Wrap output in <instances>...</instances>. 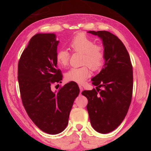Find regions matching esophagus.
<instances>
[{
  "label": "esophagus",
  "instance_id": "1",
  "mask_svg": "<svg viewBox=\"0 0 151 151\" xmlns=\"http://www.w3.org/2000/svg\"><path fill=\"white\" fill-rule=\"evenodd\" d=\"M78 86H79V88H80V91H81V93H82V91H83V88H82V86H81V85H79Z\"/></svg>",
  "mask_w": 151,
  "mask_h": 151
}]
</instances>
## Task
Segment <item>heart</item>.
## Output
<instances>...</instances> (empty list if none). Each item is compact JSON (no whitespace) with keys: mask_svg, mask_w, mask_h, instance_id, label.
Segmentation results:
<instances>
[{"mask_svg":"<svg viewBox=\"0 0 151 151\" xmlns=\"http://www.w3.org/2000/svg\"><path fill=\"white\" fill-rule=\"evenodd\" d=\"M73 52L83 54L82 64L88 65L92 70H98L104 62V49L84 34H78L74 36L69 43ZM69 52L65 49H60L56 55L58 64L65 67L69 63ZM87 65L81 67H72L65 75L67 81L82 84L91 75L90 70Z\"/></svg>","mask_w":151,"mask_h":151,"instance_id":"1","label":"heart"}]
</instances>
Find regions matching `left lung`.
<instances>
[{
	"mask_svg": "<svg viewBox=\"0 0 151 151\" xmlns=\"http://www.w3.org/2000/svg\"><path fill=\"white\" fill-rule=\"evenodd\" d=\"M88 32L102 41L104 65L91 78L96 89L84 90L82 94L88 99L92 127L99 133L107 134L119 126L129 110L132 96V66L126 47L116 36L108 31Z\"/></svg>",
	"mask_w": 151,
	"mask_h": 151,
	"instance_id": "1",
	"label": "left lung"
}]
</instances>
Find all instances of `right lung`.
I'll return each mask as SVG.
<instances>
[{"mask_svg": "<svg viewBox=\"0 0 151 151\" xmlns=\"http://www.w3.org/2000/svg\"><path fill=\"white\" fill-rule=\"evenodd\" d=\"M60 41L55 34H37L31 38L18 63V81L22 104L34 123L44 132L58 134L68 124L73 102L80 93L70 82L58 91L50 86L61 82L56 55Z\"/></svg>", "mask_w": 151, "mask_h": 151, "instance_id": "right-lung-1", "label": "right lung"}]
</instances>
